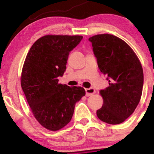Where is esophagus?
I'll return each instance as SVG.
<instances>
[{
    "label": "esophagus",
    "instance_id": "34e87169",
    "mask_svg": "<svg viewBox=\"0 0 154 154\" xmlns=\"http://www.w3.org/2000/svg\"><path fill=\"white\" fill-rule=\"evenodd\" d=\"M86 96H91L93 94L95 93V89L94 88H86Z\"/></svg>",
    "mask_w": 154,
    "mask_h": 154
}]
</instances>
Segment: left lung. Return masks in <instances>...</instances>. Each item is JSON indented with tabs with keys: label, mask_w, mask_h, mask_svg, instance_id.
<instances>
[{
	"label": "left lung",
	"mask_w": 154,
	"mask_h": 154,
	"mask_svg": "<svg viewBox=\"0 0 154 154\" xmlns=\"http://www.w3.org/2000/svg\"><path fill=\"white\" fill-rule=\"evenodd\" d=\"M88 41L99 69L109 81V86L100 90L103 103L97 109V118L109 125L121 124L140 101L144 83L142 65L132 48L119 37L99 34Z\"/></svg>",
	"instance_id": "obj_1"
}]
</instances>
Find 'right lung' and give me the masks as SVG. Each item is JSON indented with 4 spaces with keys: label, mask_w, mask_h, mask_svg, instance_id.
Listing matches in <instances>:
<instances>
[{
    "label": "right lung",
    "mask_w": 154,
    "mask_h": 154,
    "mask_svg": "<svg viewBox=\"0 0 154 154\" xmlns=\"http://www.w3.org/2000/svg\"><path fill=\"white\" fill-rule=\"evenodd\" d=\"M81 35H47L29 49L21 73V85L34 117L45 128L62 129L71 120L74 107L86 94L82 87L59 83L66 71L69 53Z\"/></svg>",
    "instance_id": "add662e5"
}]
</instances>
